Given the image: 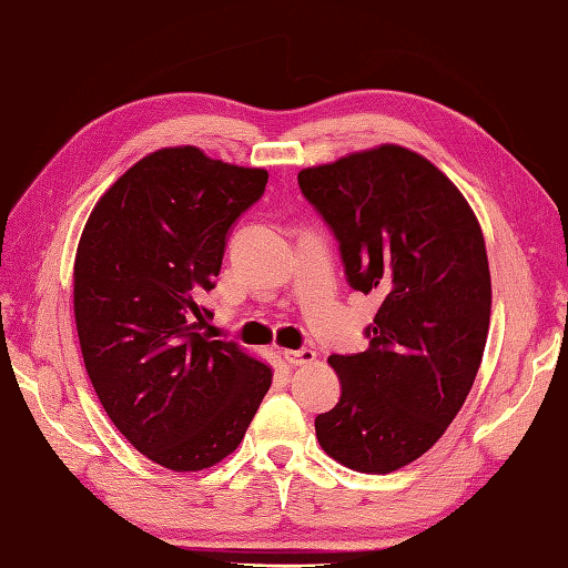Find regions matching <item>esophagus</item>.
Instances as JSON below:
<instances>
[{
	"mask_svg": "<svg viewBox=\"0 0 568 568\" xmlns=\"http://www.w3.org/2000/svg\"><path fill=\"white\" fill-rule=\"evenodd\" d=\"M282 357L288 365H311L316 361V351L311 348H301V351H282Z\"/></svg>",
	"mask_w": 568,
	"mask_h": 568,
	"instance_id": "1",
	"label": "esophagus"
}]
</instances>
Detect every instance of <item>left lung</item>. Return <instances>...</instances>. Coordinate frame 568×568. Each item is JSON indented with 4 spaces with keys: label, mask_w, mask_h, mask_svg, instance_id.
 <instances>
[{
    "label": "left lung",
    "mask_w": 568,
    "mask_h": 568,
    "mask_svg": "<svg viewBox=\"0 0 568 568\" xmlns=\"http://www.w3.org/2000/svg\"><path fill=\"white\" fill-rule=\"evenodd\" d=\"M298 189L348 284L382 298L367 351L328 357L341 399L316 416L318 444L353 470H399L444 436L478 375L493 304L480 223L446 173L399 144L298 171Z\"/></svg>",
    "instance_id": "obj_1"
}]
</instances>
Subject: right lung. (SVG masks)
<instances>
[{"label":"right lung","instance_id":"add662e5","mask_svg":"<svg viewBox=\"0 0 568 568\" xmlns=\"http://www.w3.org/2000/svg\"><path fill=\"white\" fill-rule=\"evenodd\" d=\"M264 169L166 146L126 169L78 242L73 311L92 387L139 454L169 470L233 454L272 367L201 333L230 225L267 186Z\"/></svg>","mask_w":568,"mask_h":568}]
</instances>
